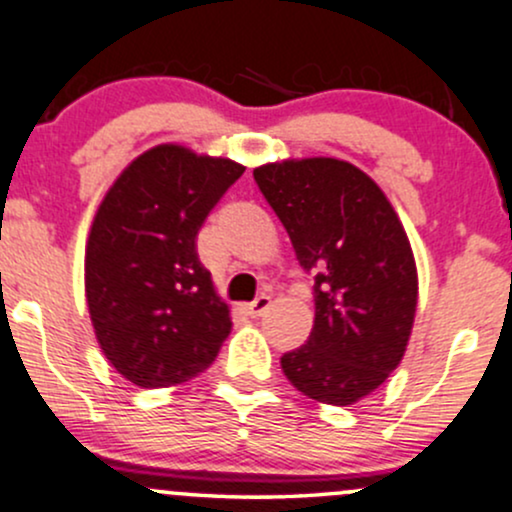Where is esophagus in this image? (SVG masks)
<instances>
[{
    "mask_svg": "<svg viewBox=\"0 0 512 512\" xmlns=\"http://www.w3.org/2000/svg\"><path fill=\"white\" fill-rule=\"evenodd\" d=\"M269 305H272V298H269V296H264V293H262V296H257L255 301L245 305V313H248L250 317H260V315L267 313V310H269Z\"/></svg>",
    "mask_w": 512,
    "mask_h": 512,
    "instance_id": "34e87169",
    "label": "esophagus"
}]
</instances>
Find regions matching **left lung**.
I'll use <instances>...</instances> for the list:
<instances>
[{
	"mask_svg": "<svg viewBox=\"0 0 512 512\" xmlns=\"http://www.w3.org/2000/svg\"><path fill=\"white\" fill-rule=\"evenodd\" d=\"M252 175L301 267L315 274L313 332L281 368L303 395L349 407L407 351L419 296L407 233L383 190L346 161L267 163Z\"/></svg>",
	"mask_w": 512,
	"mask_h": 512,
	"instance_id": "left-lung-1",
	"label": "left lung"
}]
</instances>
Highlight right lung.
Segmentation results:
<instances>
[{
  "mask_svg": "<svg viewBox=\"0 0 512 512\" xmlns=\"http://www.w3.org/2000/svg\"><path fill=\"white\" fill-rule=\"evenodd\" d=\"M245 168L161 144L110 187L86 245V301L105 358L139 387L204 373L231 332L197 233Z\"/></svg>",
  "mask_w": 512,
  "mask_h": 512,
  "instance_id": "1",
  "label": "right lung"
}]
</instances>
